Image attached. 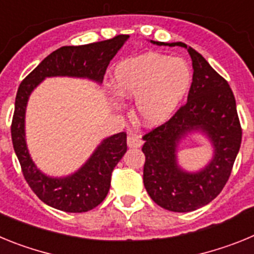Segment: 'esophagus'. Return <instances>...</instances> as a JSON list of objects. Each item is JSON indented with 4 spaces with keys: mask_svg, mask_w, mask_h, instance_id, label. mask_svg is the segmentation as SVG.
<instances>
[{
    "mask_svg": "<svg viewBox=\"0 0 254 254\" xmlns=\"http://www.w3.org/2000/svg\"><path fill=\"white\" fill-rule=\"evenodd\" d=\"M142 143V140L137 134H129L128 137H127V146L128 147H141Z\"/></svg>",
    "mask_w": 254,
    "mask_h": 254,
    "instance_id": "obj_1",
    "label": "esophagus"
}]
</instances>
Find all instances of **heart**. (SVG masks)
I'll list each match as a JSON object with an SVG mask.
<instances>
[{"label": "heart", "mask_w": 254, "mask_h": 254, "mask_svg": "<svg viewBox=\"0 0 254 254\" xmlns=\"http://www.w3.org/2000/svg\"><path fill=\"white\" fill-rule=\"evenodd\" d=\"M192 84V69L181 57L149 52L127 58L113 73L116 94L134 100V111L145 126L155 127L169 121L187 95ZM121 108L117 98L112 100Z\"/></svg>", "instance_id": "heart-1"}]
</instances>
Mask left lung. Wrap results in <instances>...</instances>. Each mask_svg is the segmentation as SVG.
Listing matches in <instances>:
<instances>
[{"mask_svg":"<svg viewBox=\"0 0 254 254\" xmlns=\"http://www.w3.org/2000/svg\"><path fill=\"white\" fill-rule=\"evenodd\" d=\"M150 42L187 49L192 58L193 77L186 105L168 122L143 136V185L160 207L173 212H190L210 203L230 177L242 142L235 98L225 78L193 48L182 42ZM196 133L211 143L213 156L203 168L188 172L179 165L178 150Z\"/></svg>","mask_w":254,"mask_h":254,"instance_id":"8db88e82","label":"left lung"}]
</instances>
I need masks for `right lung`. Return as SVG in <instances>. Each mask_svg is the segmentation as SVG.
I'll use <instances>...</instances> for the list:
<instances>
[{"instance_id":"obj_1","label":"right lung","mask_w":254,"mask_h":254,"mask_svg":"<svg viewBox=\"0 0 254 254\" xmlns=\"http://www.w3.org/2000/svg\"><path fill=\"white\" fill-rule=\"evenodd\" d=\"M129 35H118L86 46L61 47L52 52L22 82L15 100L11 137L28 185L44 203L64 212H86L107 197L114 167L127 151V134H112L96 146L90 158L72 174L47 176L31 159L26 145L25 114L31 93L47 77L87 78L100 85L117 52Z\"/></svg>"}]
</instances>
